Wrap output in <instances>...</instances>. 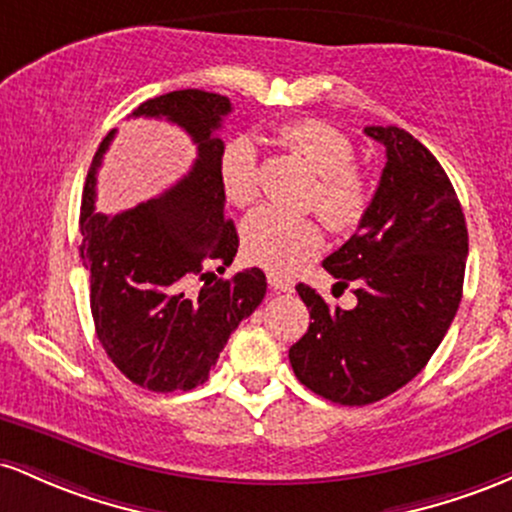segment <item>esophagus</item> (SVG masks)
Instances as JSON below:
<instances>
[{
    "instance_id": "34e87169",
    "label": "esophagus",
    "mask_w": 512,
    "mask_h": 512,
    "mask_svg": "<svg viewBox=\"0 0 512 512\" xmlns=\"http://www.w3.org/2000/svg\"><path fill=\"white\" fill-rule=\"evenodd\" d=\"M268 285H271L275 292H292V290H295L292 280H287V278H283V275H278V273H268Z\"/></svg>"
}]
</instances>
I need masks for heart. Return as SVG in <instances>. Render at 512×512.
<instances>
[{"instance_id": "b5f03b06", "label": "heart", "mask_w": 512, "mask_h": 512, "mask_svg": "<svg viewBox=\"0 0 512 512\" xmlns=\"http://www.w3.org/2000/svg\"><path fill=\"white\" fill-rule=\"evenodd\" d=\"M280 140L317 174L309 205L333 232H353L370 210V183L353 166L355 147L341 130L319 118L292 120L278 130ZM217 181L234 208L258 195V152L249 137H232L217 157ZM321 249V229L312 217L261 208L241 225V251L256 266L292 273Z\"/></svg>"}]
</instances>
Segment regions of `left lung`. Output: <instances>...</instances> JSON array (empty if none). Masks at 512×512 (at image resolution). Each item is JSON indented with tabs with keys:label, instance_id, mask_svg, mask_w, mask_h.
<instances>
[{
	"label": "left lung",
	"instance_id": "8db88e82",
	"mask_svg": "<svg viewBox=\"0 0 512 512\" xmlns=\"http://www.w3.org/2000/svg\"><path fill=\"white\" fill-rule=\"evenodd\" d=\"M365 135L387 149L363 225L324 258L353 309H331L300 283L309 329L290 348L297 380L333 404L365 406L394 394L426 367L462 302L469 237L455 188L438 159L396 125ZM338 283V285H341Z\"/></svg>",
	"mask_w": 512,
	"mask_h": 512
}]
</instances>
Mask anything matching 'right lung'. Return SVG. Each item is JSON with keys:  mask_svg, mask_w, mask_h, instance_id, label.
I'll list each match as a JSON object with an SVG mask.
<instances>
[{"mask_svg": "<svg viewBox=\"0 0 512 512\" xmlns=\"http://www.w3.org/2000/svg\"><path fill=\"white\" fill-rule=\"evenodd\" d=\"M232 111L227 96L181 89L149 99L132 118H166L191 135L198 157L183 179L135 208L96 212V171L116 137L94 154L82 195V254L91 280V317L113 365L149 392H188L208 380L232 331L266 297V275L246 268L217 273L234 261L239 234L225 217L215 135Z\"/></svg>", "mask_w": 512, "mask_h": 512, "instance_id": "obj_1", "label": "right lung"}]
</instances>
